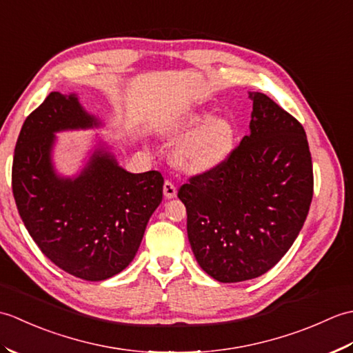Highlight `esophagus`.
<instances>
[{
	"mask_svg": "<svg viewBox=\"0 0 353 353\" xmlns=\"http://www.w3.org/2000/svg\"><path fill=\"white\" fill-rule=\"evenodd\" d=\"M163 194H165V197H167V199L176 197V194H177L176 185L172 183V182H170V181H165V183H163Z\"/></svg>",
	"mask_w": 353,
	"mask_h": 353,
	"instance_id": "obj_1",
	"label": "esophagus"
}]
</instances>
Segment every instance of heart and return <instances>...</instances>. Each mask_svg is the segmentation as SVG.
<instances>
[{"instance_id": "b5f03b06", "label": "heart", "mask_w": 353, "mask_h": 353, "mask_svg": "<svg viewBox=\"0 0 353 353\" xmlns=\"http://www.w3.org/2000/svg\"><path fill=\"white\" fill-rule=\"evenodd\" d=\"M206 114L186 117L177 130H188L174 147V161L191 171L214 170L228 159L234 147V129L224 118L206 119Z\"/></svg>"}]
</instances>
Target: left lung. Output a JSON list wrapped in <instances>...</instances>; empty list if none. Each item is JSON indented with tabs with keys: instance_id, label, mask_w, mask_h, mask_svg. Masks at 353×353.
<instances>
[{
	"instance_id": "8db88e82",
	"label": "left lung",
	"mask_w": 353,
	"mask_h": 353,
	"mask_svg": "<svg viewBox=\"0 0 353 353\" xmlns=\"http://www.w3.org/2000/svg\"><path fill=\"white\" fill-rule=\"evenodd\" d=\"M249 97V137L221 165L191 176L177 191L194 256L223 283L273 268L303 228L314 192L302 124L265 94Z\"/></svg>"
}]
</instances>
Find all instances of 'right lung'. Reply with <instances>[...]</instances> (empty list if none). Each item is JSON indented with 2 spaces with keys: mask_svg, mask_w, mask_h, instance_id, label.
Wrapping results in <instances>:
<instances>
[{
  "mask_svg": "<svg viewBox=\"0 0 353 353\" xmlns=\"http://www.w3.org/2000/svg\"><path fill=\"white\" fill-rule=\"evenodd\" d=\"M97 125L74 95L51 92L27 117L17 141L12 191L30 236L52 264L83 281H104L130 264L162 201L159 171L132 174L95 153L77 179L51 167L54 132Z\"/></svg>",
  "mask_w": 353,
  "mask_h": 353,
  "instance_id": "1",
  "label": "right lung"
}]
</instances>
